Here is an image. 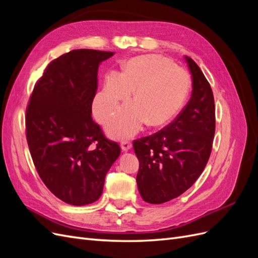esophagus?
<instances>
[{
	"label": "esophagus",
	"mask_w": 258,
	"mask_h": 258,
	"mask_svg": "<svg viewBox=\"0 0 258 258\" xmlns=\"http://www.w3.org/2000/svg\"><path fill=\"white\" fill-rule=\"evenodd\" d=\"M120 147H121L122 152H127L132 147V143L129 141V140H124V141H121Z\"/></svg>",
	"instance_id": "1"
}]
</instances>
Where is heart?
Instances as JSON below:
<instances>
[{
    "mask_svg": "<svg viewBox=\"0 0 258 258\" xmlns=\"http://www.w3.org/2000/svg\"><path fill=\"white\" fill-rule=\"evenodd\" d=\"M188 89V74L169 59L158 54L136 57L99 93L97 117L103 121L118 112L132 91V103L105 124L111 137L128 138L145 122L158 127L170 120L181 110Z\"/></svg>",
    "mask_w": 258,
    "mask_h": 258,
    "instance_id": "1",
    "label": "heart"
}]
</instances>
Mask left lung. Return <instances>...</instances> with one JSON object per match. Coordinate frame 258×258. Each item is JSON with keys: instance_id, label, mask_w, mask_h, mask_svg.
<instances>
[{"instance_id": "8db88e82", "label": "left lung", "mask_w": 258, "mask_h": 258, "mask_svg": "<svg viewBox=\"0 0 258 258\" xmlns=\"http://www.w3.org/2000/svg\"><path fill=\"white\" fill-rule=\"evenodd\" d=\"M184 59L192 79L188 103L168 127L134 142L140 162L138 188L148 204H163L188 189L205 170L212 150L213 92L196 62Z\"/></svg>"}]
</instances>
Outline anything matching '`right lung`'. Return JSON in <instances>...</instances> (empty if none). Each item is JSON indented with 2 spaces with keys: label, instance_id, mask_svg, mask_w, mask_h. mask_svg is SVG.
Returning <instances> with one entry per match:
<instances>
[{
  "label": "right lung",
  "instance_id": "obj_1",
  "mask_svg": "<svg viewBox=\"0 0 258 258\" xmlns=\"http://www.w3.org/2000/svg\"><path fill=\"white\" fill-rule=\"evenodd\" d=\"M113 51L74 49L50 62L35 85L26 116L31 156L47 188L66 204L97 201L120 155L93 121L98 69Z\"/></svg>",
  "mask_w": 258,
  "mask_h": 258
}]
</instances>
